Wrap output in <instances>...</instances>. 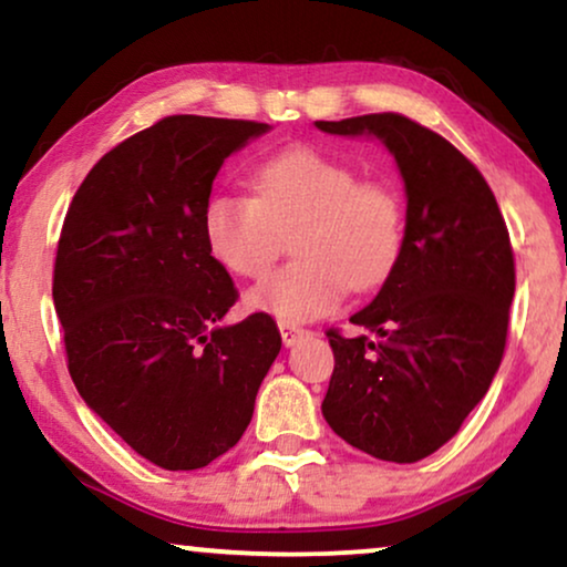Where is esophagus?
Returning <instances> with one entry per match:
<instances>
[{"label": "esophagus", "instance_id": "34e87169", "mask_svg": "<svg viewBox=\"0 0 567 567\" xmlns=\"http://www.w3.org/2000/svg\"><path fill=\"white\" fill-rule=\"evenodd\" d=\"M278 330H281L284 346H293L299 343L301 338L309 336L307 328H301V324H293V322H284V320H278Z\"/></svg>", "mask_w": 567, "mask_h": 567}]
</instances>
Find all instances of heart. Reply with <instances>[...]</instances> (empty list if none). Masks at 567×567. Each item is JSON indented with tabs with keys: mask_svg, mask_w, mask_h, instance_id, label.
Returning a JSON list of instances; mask_svg holds the SVG:
<instances>
[{
	"mask_svg": "<svg viewBox=\"0 0 567 567\" xmlns=\"http://www.w3.org/2000/svg\"><path fill=\"white\" fill-rule=\"evenodd\" d=\"M293 228L299 260L260 281L247 301L284 322H305L330 312L346 286L369 291L384 284L405 243V204L392 183L291 146L255 169L252 196L219 193L204 208L208 252L243 278L266 274L281 235Z\"/></svg>",
	"mask_w": 567,
	"mask_h": 567,
	"instance_id": "1",
	"label": "heart"
}]
</instances>
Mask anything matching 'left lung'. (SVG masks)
<instances>
[{"label":"left lung","mask_w":567,"mask_h":567,"mask_svg":"<svg viewBox=\"0 0 567 567\" xmlns=\"http://www.w3.org/2000/svg\"><path fill=\"white\" fill-rule=\"evenodd\" d=\"M371 134L405 181V243L382 291L351 317L374 338L328 330L322 415L348 444L410 464L456 436L501 367L516 289L514 247L491 185L436 131L400 113L317 121Z\"/></svg>","instance_id":"1"}]
</instances>
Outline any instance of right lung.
<instances>
[{
  "instance_id": "obj_1",
  "label": "right lung",
  "mask_w": 567,
  "mask_h": 567,
  "mask_svg": "<svg viewBox=\"0 0 567 567\" xmlns=\"http://www.w3.org/2000/svg\"><path fill=\"white\" fill-rule=\"evenodd\" d=\"M268 123L167 115L113 146L74 193L53 305L82 400L144 460L200 470L243 439L281 351L274 317L219 328L239 299L204 237L224 159Z\"/></svg>"
}]
</instances>
